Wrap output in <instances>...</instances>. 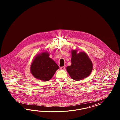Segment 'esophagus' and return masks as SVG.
<instances>
[{
	"instance_id": "1",
	"label": "esophagus",
	"mask_w": 120,
	"mask_h": 120,
	"mask_svg": "<svg viewBox=\"0 0 120 120\" xmlns=\"http://www.w3.org/2000/svg\"><path fill=\"white\" fill-rule=\"evenodd\" d=\"M65 66H62L60 67V69L63 70V69H65Z\"/></svg>"
}]
</instances>
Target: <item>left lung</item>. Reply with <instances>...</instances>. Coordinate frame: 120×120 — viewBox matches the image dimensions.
Segmentation results:
<instances>
[{
    "label": "left lung",
    "mask_w": 120,
    "mask_h": 120,
    "mask_svg": "<svg viewBox=\"0 0 120 120\" xmlns=\"http://www.w3.org/2000/svg\"><path fill=\"white\" fill-rule=\"evenodd\" d=\"M77 50L71 51V65L66 70L73 80H80L87 77L93 69V64L88 55L84 51L77 53Z\"/></svg>",
    "instance_id": "obj_1"
}]
</instances>
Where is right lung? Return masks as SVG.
Segmentation results:
<instances>
[{"label":"right lung","mask_w":120,"mask_h":120,"mask_svg":"<svg viewBox=\"0 0 120 120\" xmlns=\"http://www.w3.org/2000/svg\"><path fill=\"white\" fill-rule=\"evenodd\" d=\"M58 69V65L49 57L48 52L45 51L35 57L31 65L30 72L35 78L47 81L52 78Z\"/></svg>","instance_id":"right-lung-1"}]
</instances>
